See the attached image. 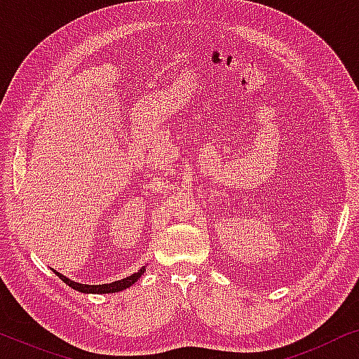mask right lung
Here are the masks:
<instances>
[{"instance_id":"obj_1","label":"right lung","mask_w":359,"mask_h":359,"mask_svg":"<svg viewBox=\"0 0 359 359\" xmlns=\"http://www.w3.org/2000/svg\"><path fill=\"white\" fill-rule=\"evenodd\" d=\"M145 271V266H142L139 271L130 274V276H127L124 279H119V281H114V283H109V284H81V283H75L72 281V279H68L67 276H63V274L57 273L55 269H53V273L57 274L58 278L62 279L63 283L68 284L72 289H75V291H80V292H85V294H109V292H119V291H124V289L130 287L132 284L137 283V279H139L142 274Z\"/></svg>"}]
</instances>
